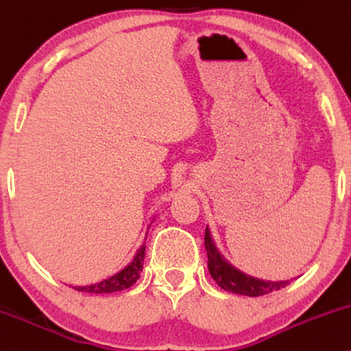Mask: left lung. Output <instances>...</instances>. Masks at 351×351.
I'll list each match as a JSON object with an SVG mask.
<instances>
[{
  "label": "left lung",
  "instance_id": "8db88e82",
  "mask_svg": "<svg viewBox=\"0 0 351 351\" xmlns=\"http://www.w3.org/2000/svg\"><path fill=\"white\" fill-rule=\"evenodd\" d=\"M204 245L206 252H208V267L210 276L222 289L229 291V293L255 298L286 288L289 285V281H263L239 271L237 268L232 267L229 261L223 260V256L219 253L216 245L213 242V237H210L209 229H206Z\"/></svg>",
  "mask_w": 351,
  "mask_h": 351
}]
</instances>
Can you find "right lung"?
<instances>
[{
	"label": "right lung",
	"mask_w": 351,
	"mask_h": 351,
	"mask_svg": "<svg viewBox=\"0 0 351 351\" xmlns=\"http://www.w3.org/2000/svg\"><path fill=\"white\" fill-rule=\"evenodd\" d=\"M143 258H145V245H142L138 248V252L135 253L134 260L125 267L122 271H119L109 280H104L101 282L91 286H78V291H84V293H93V294H103V293H116V291L128 289L134 285L135 281L141 278V271L143 268Z\"/></svg>",
	"instance_id": "add662e5"
}]
</instances>
